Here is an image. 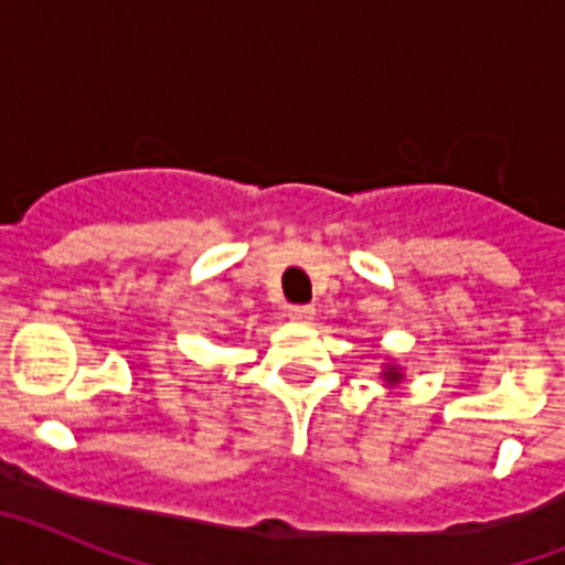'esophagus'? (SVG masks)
Returning a JSON list of instances; mask_svg holds the SVG:
<instances>
[{
    "label": "esophagus",
    "mask_w": 565,
    "mask_h": 565,
    "mask_svg": "<svg viewBox=\"0 0 565 565\" xmlns=\"http://www.w3.org/2000/svg\"><path fill=\"white\" fill-rule=\"evenodd\" d=\"M313 306H291L288 308V317L294 319V322H311L313 319Z\"/></svg>",
    "instance_id": "34e87169"
}]
</instances>
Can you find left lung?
<instances>
[{"label": "left lung", "mask_w": 565, "mask_h": 565, "mask_svg": "<svg viewBox=\"0 0 565 565\" xmlns=\"http://www.w3.org/2000/svg\"><path fill=\"white\" fill-rule=\"evenodd\" d=\"M384 382L387 384H398L402 382V371H398V367H393V364H387V367H384Z\"/></svg>", "instance_id": "1"}]
</instances>
